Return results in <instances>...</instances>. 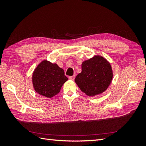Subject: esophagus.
Here are the masks:
<instances>
[{"label":"esophagus","mask_w":146,"mask_h":146,"mask_svg":"<svg viewBox=\"0 0 146 146\" xmlns=\"http://www.w3.org/2000/svg\"><path fill=\"white\" fill-rule=\"evenodd\" d=\"M69 78L70 79V80H74L75 79V76H70L69 77Z\"/></svg>","instance_id":"34e87169"}]
</instances>
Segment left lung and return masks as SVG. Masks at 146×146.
Listing matches in <instances>:
<instances>
[{
    "label": "left lung",
    "instance_id": "1",
    "mask_svg": "<svg viewBox=\"0 0 146 146\" xmlns=\"http://www.w3.org/2000/svg\"><path fill=\"white\" fill-rule=\"evenodd\" d=\"M112 78L110 64L104 57L95 56L82 63V72L76 76L75 82L82 92L94 96L107 90Z\"/></svg>",
    "mask_w": 146,
    "mask_h": 146
}]
</instances>
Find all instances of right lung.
Returning a JSON list of instances; mask_svg holds the SVG:
<instances>
[{
    "label": "right lung",
    "instance_id": "obj_1",
    "mask_svg": "<svg viewBox=\"0 0 146 146\" xmlns=\"http://www.w3.org/2000/svg\"><path fill=\"white\" fill-rule=\"evenodd\" d=\"M68 80L63 69L47 60L42 61L37 66L32 76L35 90L47 98L59 93L63 85Z\"/></svg>",
    "mask_w": 146,
    "mask_h": 146
}]
</instances>
